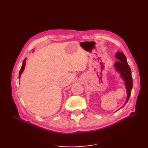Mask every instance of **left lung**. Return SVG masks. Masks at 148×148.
Masks as SVG:
<instances>
[{
    "mask_svg": "<svg viewBox=\"0 0 148 148\" xmlns=\"http://www.w3.org/2000/svg\"><path fill=\"white\" fill-rule=\"evenodd\" d=\"M115 57L119 60L115 62L114 67L115 70L120 73V77L123 79L127 94L126 101H125V103L123 105V106L121 107V108H122L128 102L130 96L133 86V79L132 77V71L127 63L126 57L124 55V53L122 52H118L115 53Z\"/></svg>",
    "mask_w": 148,
    "mask_h": 148,
    "instance_id": "8db88e82",
    "label": "left lung"
}]
</instances>
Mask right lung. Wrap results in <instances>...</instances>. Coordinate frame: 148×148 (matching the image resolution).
Here are the masks:
<instances>
[{"label": "right lung", "mask_w": 148, "mask_h": 148, "mask_svg": "<svg viewBox=\"0 0 148 148\" xmlns=\"http://www.w3.org/2000/svg\"><path fill=\"white\" fill-rule=\"evenodd\" d=\"M26 59H25V60H24L23 62V64H22V66H21V69H20V73H19V79L20 78L21 75L22 74V73H23V71H24L25 66V65H26Z\"/></svg>", "instance_id": "1"}]
</instances>
